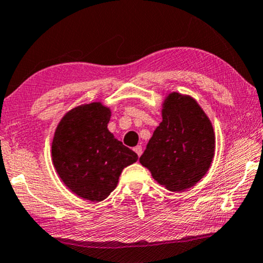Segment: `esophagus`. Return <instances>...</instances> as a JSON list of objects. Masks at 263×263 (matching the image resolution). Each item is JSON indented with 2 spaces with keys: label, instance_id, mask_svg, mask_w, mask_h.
<instances>
[{
  "label": "esophagus",
  "instance_id": "34e87169",
  "mask_svg": "<svg viewBox=\"0 0 263 263\" xmlns=\"http://www.w3.org/2000/svg\"><path fill=\"white\" fill-rule=\"evenodd\" d=\"M134 151L138 156H141L142 155V145H137V147H135Z\"/></svg>",
  "mask_w": 263,
  "mask_h": 263
}]
</instances>
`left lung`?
I'll use <instances>...</instances> for the list:
<instances>
[{
  "mask_svg": "<svg viewBox=\"0 0 263 263\" xmlns=\"http://www.w3.org/2000/svg\"><path fill=\"white\" fill-rule=\"evenodd\" d=\"M161 116L139 162L162 187L185 191L210 168L215 155L214 127L194 98L177 92L165 98Z\"/></svg>",
  "mask_w": 263,
  "mask_h": 263,
  "instance_id": "1",
  "label": "left lung"
}]
</instances>
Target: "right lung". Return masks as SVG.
Here are the masks:
<instances>
[{
	"label": "right lung",
	"instance_id": "obj_1",
	"mask_svg": "<svg viewBox=\"0 0 263 263\" xmlns=\"http://www.w3.org/2000/svg\"><path fill=\"white\" fill-rule=\"evenodd\" d=\"M110 109L101 102L79 105L63 116L52 142V161L66 187L80 198L102 201L138 155L108 129Z\"/></svg>",
	"mask_w": 263,
	"mask_h": 263
}]
</instances>
